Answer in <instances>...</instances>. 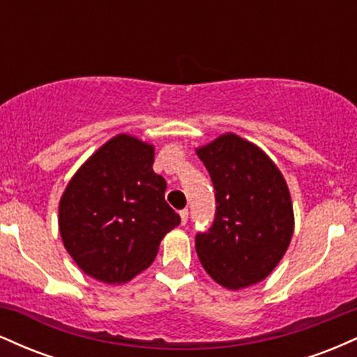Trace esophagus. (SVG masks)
<instances>
[{
	"instance_id": "obj_1",
	"label": "esophagus",
	"mask_w": 357,
	"mask_h": 357,
	"mask_svg": "<svg viewBox=\"0 0 357 357\" xmlns=\"http://www.w3.org/2000/svg\"><path fill=\"white\" fill-rule=\"evenodd\" d=\"M179 216H181V225H186V221H188V210L179 211Z\"/></svg>"
}]
</instances>
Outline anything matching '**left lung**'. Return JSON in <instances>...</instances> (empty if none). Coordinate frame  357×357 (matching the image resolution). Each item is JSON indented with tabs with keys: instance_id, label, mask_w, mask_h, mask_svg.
<instances>
[{
	"instance_id": "1",
	"label": "left lung",
	"mask_w": 357,
	"mask_h": 357,
	"mask_svg": "<svg viewBox=\"0 0 357 357\" xmlns=\"http://www.w3.org/2000/svg\"><path fill=\"white\" fill-rule=\"evenodd\" d=\"M196 154L216 191L211 228L195 240L199 261L227 289L258 284L292 240L294 210L284 176L260 147L231 132Z\"/></svg>"
}]
</instances>
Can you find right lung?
Listing matches in <instances>:
<instances>
[{
    "instance_id": "1",
    "label": "right lung",
    "mask_w": 357,
    "mask_h": 357,
    "mask_svg": "<svg viewBox=\"0 0 357 357\" xmlns=\"http://www.w3.org/2000/svg\"><path fill=\"white\" fill-rule=\"evenodd\" d=\"M154 146L119 134L96 151L61 195L59 227L65 248L87 275L124 284L158 255L179 215L153 171Z\"/></svg>"
}]
</instances>
